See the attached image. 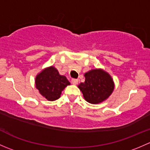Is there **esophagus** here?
<instances>
[{"mask_svg": "<svg viewBox=\"0 0 150 150\" xmlns=\"http://www.w3.org/2000/svg\"><path fill=\"white\" fill-rule=\"evenodd\" d=\"M71 82H72V83L73 85H77L78 83V79H72Z\"/></svg>", "mask_w": 150, "mask_h": 150, "instance_id": "1", "label": "esophagus"}]
</instances>
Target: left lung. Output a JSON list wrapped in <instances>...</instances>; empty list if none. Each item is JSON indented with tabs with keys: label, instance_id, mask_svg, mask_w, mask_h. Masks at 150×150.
Returning a JSON list of instances; mask_svg holds the SVG:
<instances>
[{
	"label": "left lung",
	"instance_id": "obj_1",
	"mask_svg": "<svg viewBox=\"0 0 150 150\" xmlns=\"http://www.w3.org/2000/svg\"><path fill=\"white\" fill-rule=\"evenodd\" d=\"M85 82L78 88L85 100L90 104L102 103L110 97L115 88V83L111 75L103 69H93L84 74Z\"/></svg>",
	"mask_w": 150,
	"mask_h": 150
}]
</instances>
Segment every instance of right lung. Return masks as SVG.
I'll return each instance as SVG.
<instances>
[{"label": "right lung", "instance_id": "right-lung-1", "mask_svg": "<svg viewBox=\"0 0 150 150\" xmlns=\"http://www.w3.org/2000/svg\"><path fill=\"white\" fill-rule=\"evenodd\" d=\"M35 84L40 94L52 102L59 99L62 91L70 83L64 75H60L57 68L50 66L36 75Z\"/></svg>", "mask_w": 150, "mask_h": 150}]
</instances>
